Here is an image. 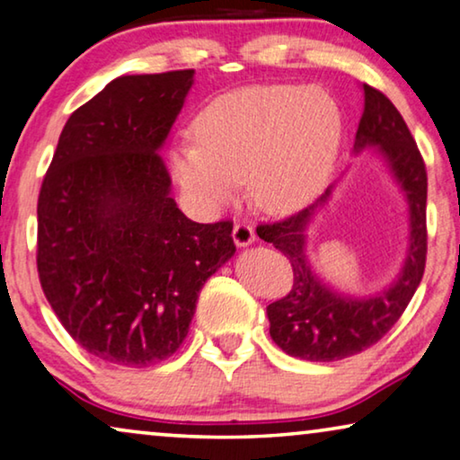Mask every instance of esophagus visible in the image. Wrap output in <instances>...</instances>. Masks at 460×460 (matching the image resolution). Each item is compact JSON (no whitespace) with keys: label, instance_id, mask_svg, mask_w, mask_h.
Returning <instances> with one entry per match:
<instances>
[{"label":"esophagus","instance_id":"1","mask_svg":"<svg viewBox=\"0 0 460 460\" xmlns=\"http://www.w3.org/2000/svg\"><path fill=\"white\" fill-rule=\"evenodd\" d=\"M253 239H256V233H253L252 225L235 223V227H233V242H235L237 248H245V245L253 243Z\"/></svg>","mask_w":460,"mask_h":460}]
</instances>
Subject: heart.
Wrapping results in <instances>:
<instances>
[{
  "mask_svg": "<svg viewBox=\"0 0 460 460\" xmlns=\"http://www.w3.org/2000/svg\"><path fill=\"white\" fill-rule=\"evenodd\" d=\"M196 138L171 148V173L191 204L212 212L248 183L269 212H293L322 194L339 159L342 121L326 93L297 84L248 86L202 109Z\"/></svg>",
  "mask_w": 460,
  "mask_h": 460,
  "instance_id": "obj_1",
  "label": "heart"
}]
</instances>
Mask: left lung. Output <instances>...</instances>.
Here are the masks:
<instances>
[{
    "label": "left lung",
    "mask_w": 460,
    "mask_h": 460,
    "mask_svg": "<svg viewBox=\"0 0 460 460\" xmlns=\"http://www.w3.org/2000/svg\"><path fill=\"white\" fill-rule=\"evenodd\" d=\"M363 115L355 134V153L376 148L409 204V248L399 277L374 297H351L334 291L318 277L305 252V231L332 194L285 221L258 225V235L289 258L293 287L266 307L270 337L287 355L307 361H339L366 351L402 316L426 270L428 173L420 148L402 115L386 94L363 84Z\"/></svg>",
    "instance_id": "1"
}]
</instances>
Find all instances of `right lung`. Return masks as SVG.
<instances>
[{
	"instance_id": "right-lung-1",
	"label": "right lung",
	"mask_w": 460,
	"mask_h": 460,
	"mask_svg": "<svg viewBox=\"0 0 460 460\" xmlns=\"http://www.w3.org/2000/svg\"><path fill=\"white\" fill-rule=\"evenodd\" d=\"M191 84L194 70L109 82L66 121L40 186V287L70 337L113 366L171 358L235 253L231 221H190L169 196L159 150Z\"/></svg>"
}]
</instances>
